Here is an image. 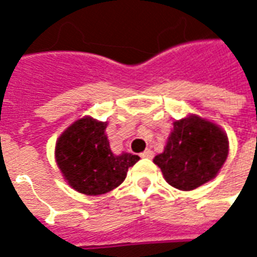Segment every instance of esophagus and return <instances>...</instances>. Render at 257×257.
I'll list each match as a JSON object with an SVG mask.
<instances>
[{"instance_id": "1", "label": "esophagus", "mask_w": 257, "mask_h": 257, "mask_svg": "<svg viewBox=\"0 0 257 257\" xmlns=\"http://www.w3.org/2000/svg\"><path fill=\"white\" fill-rule=\"evenodd\" d=\"M153 155H155V153H153L152 151H151V149H145L144 152L140 153V156L144 157V159H152Z\"/></svg>"}]
</instances>
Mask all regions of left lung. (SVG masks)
I'll list each match as a JSON object with an SVG mask.
<instances>
[{"mask_svg":"<svg viewBox=\"0 0 257 257\" xmlns=\"http://www.w3.org/2000/svg\"><path fill=\"white\" fill-rule=\"evenodd\" d=\"M227 156L225 133L209 121L191 116L173 122L164 152L153 163L172 187L192 191L213 179Z\"/></svg>","mask_w":257,"mask_h":257,"instance_id":"8db88e82","label":"left lung"}]
</instances>
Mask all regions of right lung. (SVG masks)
Segmentation results:
<instances>
[{"label":"right lung","instance_id":"1","mask_svg":"<svg viewBox=\"0 0 257 257\" xmlns=\"http://www.w3.org/2000/svg\"><path fill=\"white\" fill-rule=\"evenodd\" d=\"M106 122L85 117L70 125L56 144V160L73 189L89 196L118 187L129 167L140 160L131 153L113 155L105 135Z\"/></svg>","mask_w":257,"mask_h":257}]
</instances>
